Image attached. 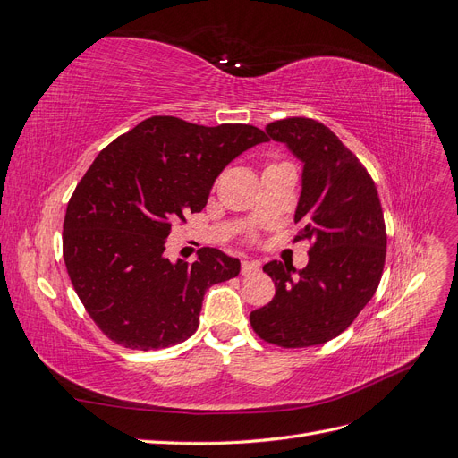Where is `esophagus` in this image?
<instances>
[{"instance_id": "34e87169", "label": "esophagus", "mask_w": 458, "mask_h": 458, "mask_svg": "<svg viewBox=\"0 0 458 458\" xmlns=\"http://www.w3.org/2000/svg\"><path fill=\"white\" fill-rule=\"evenodd\" d=\"M242 275H254L259 271V261L258 259H244L242 261V267H241Z\"/></svg>"}]
</instances>
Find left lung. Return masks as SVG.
<instances>
[{
	"label": "left lung",
	"mask_w": 458,
	"mask_h": 458,
	"mask_svg": "<svg viewBox=\"0 0 458 458\" xmlns=\"http://www.w3.org/2000/svg\"><path fill=\"white\" fill-rule=\"evenodd\" d=\"M267 137L303 162L294 241H310L308 266L269 261L273 300L250 313L256 335L279 348H310L348 328L370 301L386 261V224L365 165L325 123L293 116L267 123Z\"/></svg>",
	"instance_id": "obj_1"
}]
</instances>
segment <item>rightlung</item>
Segmentation results:
<instances>
[{
    "label": "right lung",
    "instance_id": "add662e5",
    "mask_svg": "<svg viewBox=\"0 0 458 458\" xmlns=\"http://www.w3.org/2000/svg\"><path fill=\"white\" fill-rule=\"evenodd\" d=\"M263 141L248 123L152 116L97 155L66 206L63 258L106 338L148 352L195 335L204 293L237 276L241 261L204 246L197 261L172 263L165 239L202 210L221 170Z\"/></svg>",
    "mask_w": 458,
    "mask_h": 458
}]
</instances>
